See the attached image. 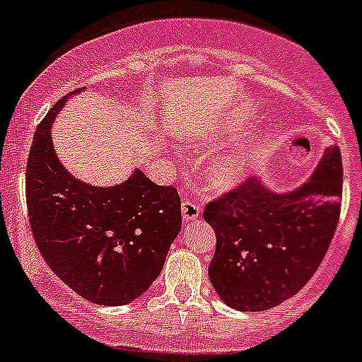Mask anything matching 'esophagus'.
<instances>
[{
    "label": "esophagus",
    "mask_w": 362,
    "mask_h": 362,
    "mask_svg": "<svg viewBox=\"0 0 362 362\" xmlns=\"http://www.w3.org/2000/svg\"><path fill=\"white\" fill-rule=\"evenodd\" d=\"M200 205H197L192 200H189V198H184V202H182V216H184L185 223L194 221L200 216Z\"/></svg>",
    "instance_id": "esophagus-1"
}]
</instances>
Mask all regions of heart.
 Returning <instances> with one entry per match:
<instances>
[{"mask_svg":"<svg viewBox=\"0 0 362 362\" xmlns=\"http://www.w3.org/2000/svg\"><path fill=\"white\" fill-rule=\"evenodd\" d=\"M268 153V135L255 132L246 137L238 148L221 155L211 168V182L218 189H228L238 185L246 175L261 164Z\"/></svg>","mask_w":362,"mask_h":362,"instance_id":"b5f03b06","label":"heart"}]
</instances>
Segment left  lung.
<instances>
[{
	"instance_id": "obj_1",
	"label": "left lung",
	"mask_w": 362,
	"mask_h": 362,
	"mask_svg": "<svg viewBox=\"0 0 362 362\" xmlns=\"http://www.w3.org/2000/svg\"><path fill=\"white\" fill-rule=\"evenodd\" d=\"M341 191V151L330 146L295 191L273 192L262 178H248L207 204L204 218L216 232L209 279L219 298L255 313L296 295L329 250Z\"/></svg>"
}]
</instances>
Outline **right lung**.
I'll return each mask as SVG.
<instances>
[{"label":"right lung","mask_w":362,"mask_h":362,"mask_svg":"<svg viewBox=\"0 0 362 362\" xmlns=\"http://www.w3.org/2000/svg\"><path fill=\"white\" fill-rule=\"evenodd\" d=\"M64 103L66 98L40 121L30 148L26 204L33 239L46 264L74 293L98 305H124L160 273L182 228L180 197L141 170L112 187L67 173L49 132Z\"/></svg>","instance_id":"add662e5"}]
</instances>
